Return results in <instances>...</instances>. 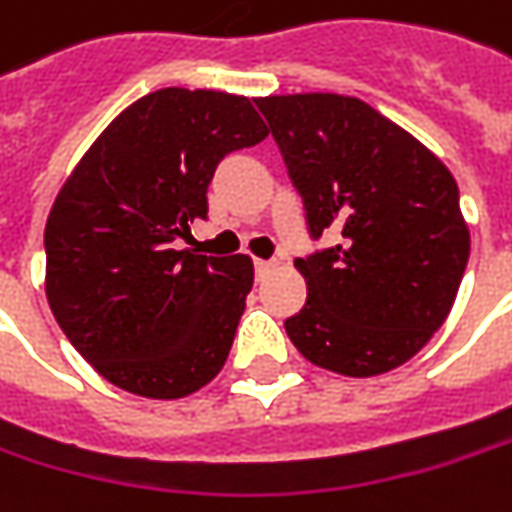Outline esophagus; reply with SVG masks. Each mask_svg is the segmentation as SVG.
Instances as JSON below:
<instances>
[{"mask_svg":"<svg viewBox=\"0 0 512 512\" xmlns=\"http://www.w3.org/2000/svg\"><path fill=\"white\" fill-rule=\"evenodd\" d=\"M273 268H276L273 259H256V276H259V279H265Z\"/></svg>","mask_w":512,"mask_h":512,"instance_id":"34e87169","label":"esophagus"}]
</instances>
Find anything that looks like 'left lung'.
I'll return each instance as SVG.
<instances>
[{
	"label": "left lung",
	"instance_id": "obj_1",
	"mask_svg": "<svg viewBox=\"0 0 512 512\" xmlns=\"http://www.w3.org/2000/svg\"><path fill=\"white\" fill-rule=\"evenodd\" d=\"M268 117L314 239L296 259L305 308L285 320L305 360L374 377L412 360L444 325L470 259V227L447 164L403 126L345 94H273Z\"/></svg>",
	"mask_w": 512,
	"mask_h": 512
}]
</instances>
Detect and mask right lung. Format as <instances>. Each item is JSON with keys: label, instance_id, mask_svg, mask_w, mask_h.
I'll return each mask as SVG.
<instances>
[{"label": "right lung", "instance_id": "add662e5", "mask_svg": "<svg viewBox=\"0 0 512 512\" xmlns=\"http://www.w3.org/2000/svg\"><path fill=\"white\" fill-rule=\"evenodd\" d=\"M265 138L250 97L172 86L126 106L65 178L45 221V296L117 389L178 400L224 366L253 259L175 242L207 218L218 161Z\"/></svg>", "mask_w": 512, "mask_h": 512}]
</instances>
